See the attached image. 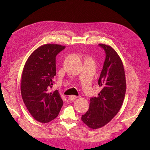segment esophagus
<instances>
[{"mask_svg":"<svg viewBox=\"0 0 150 150\" xmlns=\"http://www.w3.org/2000/svg\"><path fill=\"white\" fill-rule=\"evenodd\" d=\"M76 98H77V96H75V95H69V96L68 97V99L70 101L75 100Z\"/></svg>","mask_w":150,"mask_h":150,"instance_id":"esophagus-1","label":"esophagus"}]
</instances>
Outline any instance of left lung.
Returning a JSON list of instances; mask_svg holds the SVG:
<instances>
[{
    "instance_id": "1",
    "label": "left lung",
    "mask_w": 150,
    "mask_h": 150,
    "mask_svg": "<svg viewBox=\"0 0 150 150\" xmlns=\"http://www.w3.org/2000/svg\"><path fill=\"white\" fill-rule=\"evenodd\" d=\"M106 58L98 84L102 90L97 97L90 98V108L81 119L92 129L106 125L116 115L122 106L126 84L124 66L119 56L112 47L99 44Z\"/></svg>"
}]
</instances>
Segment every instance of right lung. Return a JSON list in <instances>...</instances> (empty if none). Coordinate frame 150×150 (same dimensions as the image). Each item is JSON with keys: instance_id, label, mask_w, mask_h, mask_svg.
Here are the masks:
<instances>
[{"instance_id": "1", "label": "right lung", "mask_w": 150, "mask_h": 150, "mask_svg": "<svg viewBox=\"0 0 150 150\" xmlns=\"http://www.w3.org/2000/svg\"><path fill=\"white\" fill-rule=\"evenodd\" d=\"M59 44H45L29 57L21 80L24 104L35 119L46 123L58 116L63 105L58 90L50 92L56 75V56L64 50Z\"/></svg>"}]
</instances>
